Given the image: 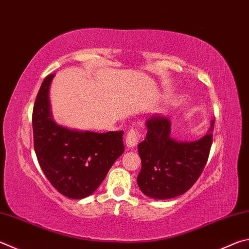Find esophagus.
Masks as SVG:
<instances>
[{"mask_svg": "<svg viewBox=\"0 0 249 249\" xmlns=\"http://www.w3.org/2000/svg\"><path fill=\"white\" fill-rule=\"evenodd\" d=\"M140 140V132L137 127H132L126 134L125 142L128 148L136 147Z\"/></svg>", "mask_w": 249, "mask_h": 249, "instance_id": "34e87169", "label": "esophagus"}]
</instances>
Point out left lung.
Masks as SVG:
<instances>
[{
    "label": "left lung",
    "mask_w": 249,
    "mask_h": 249,
    "mask_svg": "<svg viewBox=\"0 0 249 249\" xmlns=\"http://www.w3.org/2000/svg\"><path fill=\"white\" fill-rule=\"evenodd\" d=\"M147 136L138 144L142 170L137 183L144 195L153 199H170L186 193L201 175L212 144L214 120L208 134L192 142L170 137L171 123L162 115L146 122Z\"/></svg>",
    "instance_id": "8db88e82"
}]
</instances>
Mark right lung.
Returning <instances> with one entry per match:
<instances>
[{"label":"right lung","instance_id":"right-lung-1","mask_svg":"<svg viewBox=\"0 0 249 249\" xmlns=\"http://www.w3.org/2000/svg\"><path fill=\"white\" fill-rule=\"evenodd\" d=\"M53 77L54 74H50L44 78L35 101V152L52 186L62 195L81 199L96 191L124 152V132H77L57 125L49 103Z\"/></svg>","mask_w":249,"mask_h":249}]
</instances>
